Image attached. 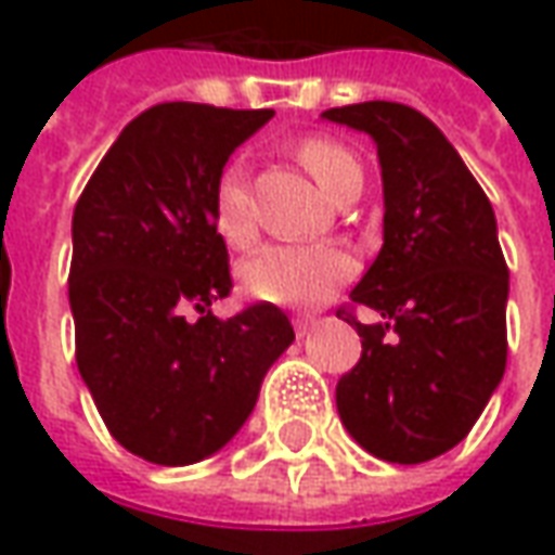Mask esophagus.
Listing matches in <instances>:
<instances>
[{"instance_id": "1", "label": "esophagus", "mask_w": 555, "mask_h": 555, "mask_svg": "<svg viewBox=\"0 0 555 555\" xmlns=\"http://www.w3.org/2000/svg\"><path fill=\"white\" fill-rule=\"evenodd\" d=\"M314 318H296V321H293V326H296V336L299 338H305L308 336V333H311V330H314Z\"/></svg>"}]
</instances>
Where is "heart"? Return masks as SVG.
<instances>
[{
  "label": "heart",
  "mask_w": 555,
  "mask_h": 555,
  "mask_svg": "<svg viewBox=\"0 0 555 555\" xmlns=\"http://www.w3.org/2000/svg\"><path fill=\"white\" fill-rule=\"evenodd\" d=\"M299 158L330 198H336L348 182L363 180L360 162L336 140L308 137L299 143ZM214 225L229 247H250L256 237L241 165H225L217 177ZM351 274L354 259L336 244H274L241 266V286L259 302L305 308L330 299Z\"/></svg>",
  "instance_id": "obj_1"
}]
</instances>
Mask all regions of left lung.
I'll return each mask as SVG.
<instances>
[{
	"label": "left lung",
	"instance_id": "left-lung-1",
	"mask_svg": "<svg viewBox=\"0 0 555 555\" xmlns=\"http://www.w3.org/2000/svg\"><path fill=\"white\" fill-rule=\"evenodd\" d=\"M321 118L373 137L385 192V244L351 289L382 323L338 311L363 345L338 378V418L375 459L422 464L470 434L504 378L511 271L494 210L418 109L370 100Z\"/></svg>",
	"mask_w": 555,
	"mask_h": 555
}]
</instances>
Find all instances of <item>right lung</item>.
Here are the masks:
<instances>
[{
  "instance_id": "1",
  "label": "right lung",
  "mask_w": 555,
  "mask_h": 555,
  "mask_svg": "<svg viewBox=\"0 0 555 555\" xmlns=\"http://www.w3.org/2000/svg\"><path fill=\"white\" fill-rule=\"evenodd\" d=\"M271 115L158 103L118 133L76 204L78 373L109 434L152 464L182 467L219 452L296 338L271 302L229 321L210 311L232 289L214 185Z\"/></svg>"
}]
</instances>
